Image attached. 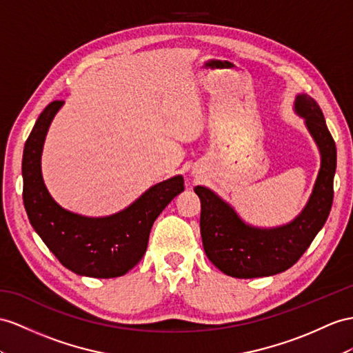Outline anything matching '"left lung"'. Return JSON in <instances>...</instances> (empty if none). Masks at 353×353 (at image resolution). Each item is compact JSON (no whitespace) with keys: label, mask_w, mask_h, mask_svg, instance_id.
<instances>
[{"label":"left lung","mask_w":353,"mask_h":353,"mask_svg":"<svg viewBox=\"0 0 353 353\" xmlns=\"http://www.w3.org/2000/svg\"><path fill=\"white\" fill-rule=\"evenodd\" d=\"M295 108L318 143L322 162L310 200L294 222L274 230L252 228L210 189H194L201 200L200 228L205 255L231 277H264L291 268L328 219L337 167L336 143L313 98L298 95Z\"/></svg>","instance_id":"obj_1"}]
</instances>
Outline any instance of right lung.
Wrapping results in <instances>:
<instances>
[{
  "label": "right lung",
  "instance_id": "right-lung-1",
  "mask_svg": "<svg viewBox=\"0 0 353 353\" xmlns=\"http://www.w3.org/2000/svg\"><path fill=\"white\" fill-rule=\"evenodd\" d=\"M62 103L57 99L44 108L25 143L22 195L26 214L44 245L73 273L99 279L123 276L143 258L159 213L185 191L183 177L155 185L128 209L108 218H85L64 210L52 200L40 168L44 137Z\"/></svg>",
  "mask_w": 353,
  "mask_h": 353
}]
</instances>
